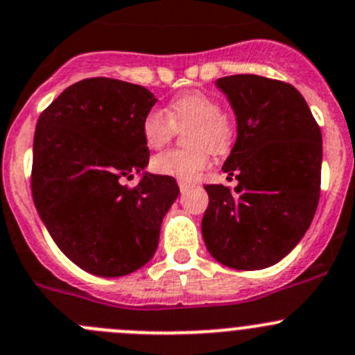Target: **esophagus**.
Returning <instances> with one entry per match:
<instances>
[{"label":"esophagus","instance_id":"1","mask_svg":"<svg viewBox=\"0 0 355 355\" xmlns=\"http://www.w3.org/2000/svg\"><path fill=\"white\" fill-rule=\"evenodd\" d=\"M178 187H180L182 192H185V191H187V189L192 187V182H189V180H178Z\"/></svg>","mask_w":355,"mask_h":355}]
</instances>
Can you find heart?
Returning a JSON list of instances; mask_svg holds the SVG:
<instances>
[{
  "mask_svg": "<svg viewBox=\"0 0 355 355\" xmlns=\"http://www.w3.org/2000/svg\"><path fill=\"white\" fill-rule=\"evenodd\" d=\"M187 139L194 149H171L153 157L150 168L163 177L196 180L211 163L213 153L229 149L232 128L223 116V109L216 98L201 92H191L175 98L163 109H150L142 119L144 142L150 149H159L170 142L175 130L187 128Z\"/></svg>",
  "mask_w": 355,
  "mask_h": 355,
  "instance_id": "heart-1",
  "label": "heart"
}]
</instances>
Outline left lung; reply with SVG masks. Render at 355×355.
Masks as SVG:
<instances>
[{"label":"left lung","instance_id":"left-lung-1","mask_svg":"<svg viewBox=\"0 0 355 355\" xmlns=\"http://www.w3.org/2000/svg\"><path fill=\"white\" fill-rule=\"evenodd\" d=\"M216 86L236 114L237 139L222 170L237 185H205L202 239L220 263L260 270L283 260L311 227L321 192V130L288 83L236 74Z\"/></svg>","mask_w":355,"mask_h":355}]
</instances>
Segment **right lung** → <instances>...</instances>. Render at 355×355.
<instances>
[{"label":"right lung","mask_w":355,"mask_h":355,"mask_svg":"<svg viewBox=\"0 0 355 355\" xmlns=\"http://www.w3.org/2000/svg\"><path fill=\"white\" fill-rule=\"evenodd\" d=\"M156 102L140 85L90 78L65 88L37 119L31 177L37 215L62 253L95 276L144 267L180 192L173 177L146 171L142 119ZM133 171L143 178L128 189L121 180Z\"/></svg>","instance_id":"1"}]
</instances>
